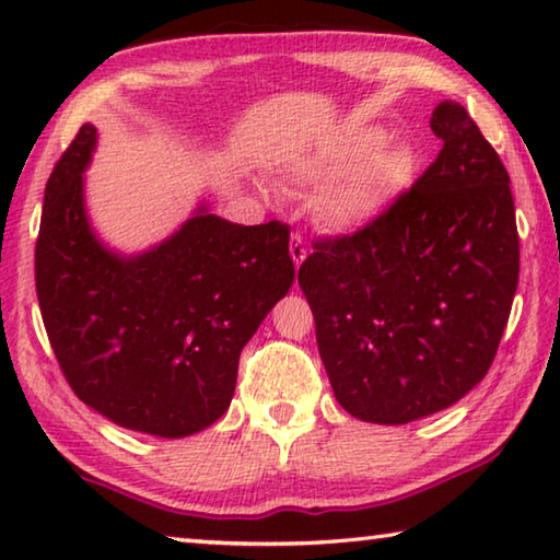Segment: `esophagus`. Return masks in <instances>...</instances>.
Masks as SVG:
<instances>
[{"mask_svg":"<svg viewBox=\"0 0 560 560\" xmlns=\"http://www.w3.org/2000/svg\"><path fill=\"white\" fill-rule=\"evenodd\" d=\"M289 252H291V259H293V264H296V267H301L303 259H306V244H303V240H301L299 234H293V236H291V242H289Z\"/></svg>","mask_w":560,"mask_h":560,"instance_id":"34e87169","label":"esophagus"}]
</instances>
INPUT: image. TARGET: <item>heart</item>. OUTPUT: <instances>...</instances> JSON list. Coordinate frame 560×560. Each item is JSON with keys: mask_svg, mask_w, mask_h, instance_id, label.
I'll use <instances>...</instances> for the list:
<instances>
[{"mask_svg": "<svg viewBox=\"0 0 560 560\" xmlns=\"http://www.w3.org/2000/svg\"><path fill=\"white\" fill-rule=\"evenodd\" d=\"M385 140L387 132L381 126L346 128L296 167L301 183L326 185L316 212L328 230H365L415 183V148Z\"/></svg>", "mask_w": 560, "mask_h": 560, "instance_id": "1", "label": "heart"}]
</instances>
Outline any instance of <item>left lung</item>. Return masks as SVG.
<instances>
[{
	"mask_svg": "<svg viewBox=\"0 0 560 560\" xmlns=\"http://www.w3.org/2000/svg\"><path fill=\"white\" fill-rule=\"evenodd\" d=\"M430 128L442 150L422 177L299 269L336 400L375 424L462 400L497 355L518 283L504 163L459 103L442 101Z\"/></svg>",
	"mask_w": 560,
	"mask_h": 560,
	"instance_id": "8db88e82",
	"label": "left lung"
}]
</instances>
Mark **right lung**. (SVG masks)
<instances>
[{
    "instance_id": "add662e5",
    "label": "right lung",
    "mask_w": 560,
    "mask_h": 560,
    "mask_svg": "<svg viewBox=\"0 0 560 560\" xmlns=\"http://www.w3.org/2000/svg\"><path fill=\"white\" fill-rule=\"evenodd\" d=\"M98 132L83 126L46 183L36 296L79 400L126 430L187 438L232 402L242 348L293 283L289 226L234 224L200 205L150 249L120 254L83 197Z\"/></svg>"
}]
</instances>
